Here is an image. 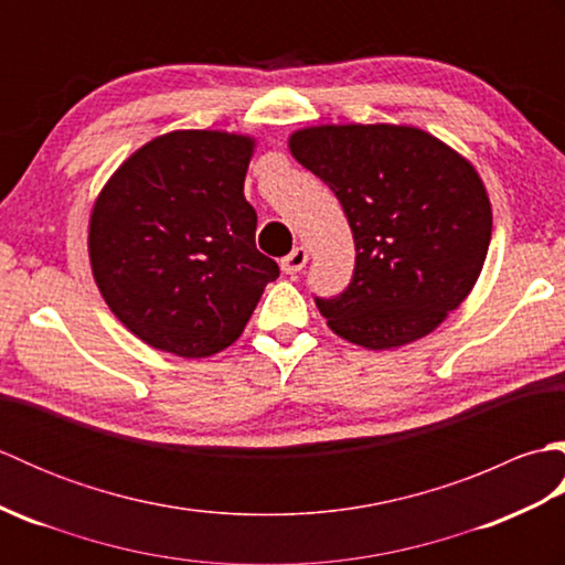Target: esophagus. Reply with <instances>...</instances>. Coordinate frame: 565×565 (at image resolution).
Listing matches in <instances>:
<instances>
[{
	"mask_svg": "<svg viewBox=\"0 0 565 565\" xmlns=\"http://www.w3.org/2000/svg\"><path fill=\"white\" fill-rule=\"evenodd\" d=\"M306 262H308L306 247H296L289 257L281 259V269H284L286 274H298V271H301V269L306 267Z\"/></svg>",
	"mask_w": 565,
	"mask_h": 565,
	"instance_id": "esophagus-1",
	"label": "esophagus"
}]
</instances>
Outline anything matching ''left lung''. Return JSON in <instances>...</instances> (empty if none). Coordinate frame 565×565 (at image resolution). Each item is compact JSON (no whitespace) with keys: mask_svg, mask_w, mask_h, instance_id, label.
I'll use <instances>...</instances> for the list:
<instances>
[{"mask_svg":"<svg viewBox=\"0 0 565 565\" xmlns=\"http://www.w3.org/2000/svg\"><path fill=\"white\" fill-rule=\"evenodd\" d=\"M289 150L326 182L352 227L347 289L316 298L334 334L393 350L439 328L481 276L493 233L473 164L415 126H310Z\"/></svg>","mask_w":565,"mask_h":565,"instance_id":"left-lung-1","label":"left lung"}]
</instances>
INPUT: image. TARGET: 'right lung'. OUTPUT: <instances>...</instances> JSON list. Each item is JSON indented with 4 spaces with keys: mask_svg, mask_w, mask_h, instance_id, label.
<instances>
[{
    "mask_svg": "<svg viewBox=\"0 0 565 565\" xmlns=\"http://www.w3.org/2000/svg\"><path fill=\"white\" fill-rule=\"evenodd\" d=\"M255 138L172 130L118 167L89 218L92 274L111 313L184 359L243 334L279 264L255 245L243 189Z\"/></svg>",
    "mask_w": 565,
    "mask_h": 565,
    "instance_id": "add662e5",
    "label": "right lung"
}]
</instances>
